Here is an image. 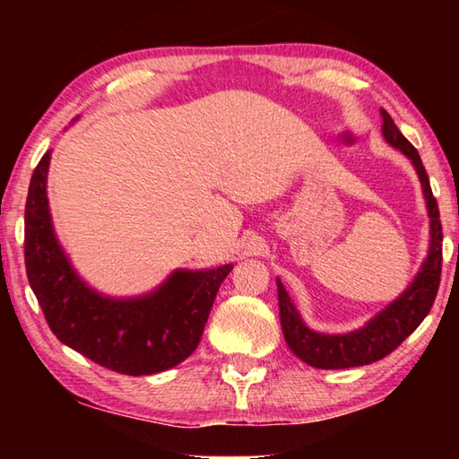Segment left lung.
<instances>
[{
  "mask_svg": "<svg viewBox=\"0 0 459 459\" xmlns=\"http://www.w3.org/2000/svg\"><path fill=\"white\" fill-rule=\"evenodd\" d=\"M380 117H383L385 142L403 155H407L419 176V182H421L427 216H429V248H427V257L423 259L413 281L407 285V290L386 307L380 309L375 317H370L362 328L346 333H324L309 328L301 320L281 279L277 277L279 320H281L287 346L298 359L314 368H352L385 359L425 320L439 290L444 235H441L437 200L433 198L429 178H427L423 161L415 147L407 142L385 108H380Z\"/></svg>",
  "mask_w": 459,
  "mask_h": 459,
  "instance_id": "8db88e82",
  "label": "left lung"
}]
</instances>
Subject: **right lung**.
Listing matches in <instances>:
<instances>
[{"instance_id":"obj_1","label":"right lung","mask_w":459,"mask_h":459,"mask_svg":"<svg viewBox=\"0 0 459 459\" xmlns=\"http://www.w3.org/2000/svg\"><path fill=\"white\" fill-rule=\"evenodd\" d=\"M48 168L46 152L30 180L24 247L28 281L54 336L100 367L131 377L164 372L188 359L232 263L176 269L153 291L135 298L92 290L54 232L46 194Z\"/></svg>"}]
</instances>
